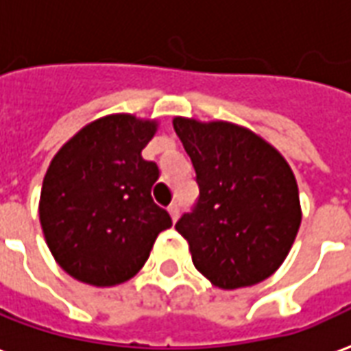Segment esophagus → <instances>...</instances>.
<instances>
[{
  "instance_id": "1",
  "label": "esophagus",
  "mask_w": 351,
  "mask_h": 351,
  "mask_svg": "<svg viewBox=\"0 0 351 351\" xmlns=\"http://www.w3.org/2000/svg\"><path fill=\"white\" fill-rule=\"evenodd\" d=\"M169 215H171L173 220H176L178 215H180V205H178V203H171V205H169Z\"/></svg>"
}]
</instances>
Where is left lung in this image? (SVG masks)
Listing matches in <instances>:
<instances>
[{
    "instance_id": "8db88e82",
    "label": "left lung",
    "mask_w": 351,
    "mask_h": 351,
    "mask_svg": "<svg viewBox=\"0 0 351 351\" xmlns=\"http://www.w3.org/2000/svg\"><path fill=\"white\" fill-rule=\"evenodd\" d=\"M173 127L199 186L193 209L175 226L193 266L220 289L261 283L283 264L302 220L289 163L239 125L175 117Z\"/></svg>"
}]
</instances>
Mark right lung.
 Masks as SVG:
<instances>
[{
  "instance_id": "right-lung-1",
  "label": "right lung",
  "mask_w": 351,
  "mask_h": 351,
  "mask_svg": "<svg viewBox=\"0 0 351 351\" xmlns=\"http://www.w3.org/2000/svg\"><path fill=\"white\" fill-rule=\"evenodd\" d=\"M156 129L129 114L100 117L51 161L39 220L55 261L77 281L112 287L131 279L156 237L173 226L152 199L159 167L142 158Z\"/></svg>"
}]
</instances>
